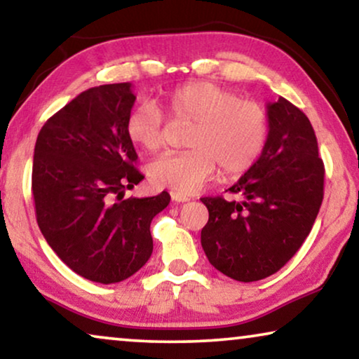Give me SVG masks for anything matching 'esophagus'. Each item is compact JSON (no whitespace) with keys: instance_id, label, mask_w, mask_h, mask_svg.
<instances>
[{"instance_id":"1","label":"esophagus","mask_w":359,"mask_h":359,"mask_svg":"<svg viewBox=\"0 0 359 359\" xmlns=\"http://www.w3.org/2000/svg\"><path fill=\"white\" fill-rule=\"evenodd\" d=\"M170 196H171V201H175V203H188V201H189L188 196L176 193V191H171Z\"/></svg>"}]
</instances>
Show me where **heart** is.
Instances as JSON below:
<instances>
[{"instance_id": "b5f03b06", "label": "heart", "mask_w": 359, "mask_h": 359, "mask_svg": "<svg viewBox=\"0 0 359 359\" xmlns=\"http://www.w3.org/2000/svg\"><path fill=\"white\" fill-rule=\"evenodd\" d=\"M175 119L193 121L189 150L166 154L147 168L151 183L180 194H194L217 175L240 176L257 163L266 147L269 117L263 104L214 83H188L168 96ZM132 144L147 151L165 145V116L155 102L134 107L126 122Z\"/></svg>"}]
</instances>
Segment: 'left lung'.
Listing matches in <instances>:
<instances>
[{
  "mask_svg": "<svg viewBox=\"0 0 359 359\" xmlns=\"http://www.w3.org/2000/svg\"><path fill=\"white\" fill-rule=\"evenodd\" d=\"M269 135L257 163L229 191L203 198L209 220L201 245L209 263L235 281L279 271L316 222L323 199V161L304 112L284 97L268 102Z\"/></svg>",
  "mask_w": 359,
  "mask_h": 359,
  "instance_id": "obj_1",
  "label": "left lung"
}]
</instances>
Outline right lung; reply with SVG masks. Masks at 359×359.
<instances>
[{"label":"right lung","instance_id":"1","mask_svg":"<svg viewBox=\"0 0 359 359\" xmlns=\"http://www.w3.org/2000/svg\"><path fill=\"white\" fill-rule=\"evenodd\" d=\"M134 102L132 83L90 88L43 124L34 149L39 229L68 268L101 284L149 262L151 219L170 204L166 191L122 199L144 180L126 132Z\"/></svg>","mask_w":359,"mask_h":359}]
</instances>
